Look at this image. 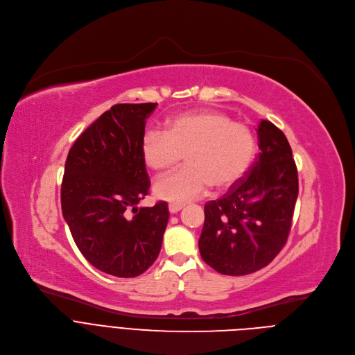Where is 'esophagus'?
<instances>
[{
  "instance_id": "obj_1",
  "label": "esophagus",
  "mask_w": 355,
  "mask_h": 355,
  "mask_svg": "<svg viewBox=\"0 0 355 355\" xmlns=\"http://www.w3.org/2000/svg\"><path fill=\"white\" fill-rule=\"evenodd\" d=\"M182 208H184V204H181V202H171V204H168V211L171 214L180 212Z\"/></svg>"
}]
</instances>
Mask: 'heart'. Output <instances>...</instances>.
Returning a JSON list of instances; mask_svg holds the SVG:
<instances>
[{
    "label": "heart",
    "instance_id": "b5f03b06",
    "mask_svg": "<svg viewBox=\"0 0 355 355\" xmlns=\"http://www.w3.org/2000/svg\"><path fill=\"white\" fill-rule=\"evenodd\" d=\"M144 164L159 174L187 166L156 182V193L167 200H187L209 187L223 191L234 185L256 156L252 130L229 115L202 110L175 115L166 122V132L148 129L140 143Z\"/></svg>",
    "mask_w": 355,
    "mask_h": 355
}]
</instances>
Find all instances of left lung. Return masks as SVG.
I'll list each match as a JSON object with an SVG mask.
<instances>
[{
	"label": "left lung",
	"instance_id": "obj_1",
	"mask_svg": "<svg viewBox=\"0 0 355 355\" xmlns=\"http://www.w3.org/2000/svg\"><path fill=\"white\" fill-rule=\"evenodd\" d=\"M260 153L234 185L205 205L200 257L223 275H247L268 266L285 245L297 198L291 146L270 121L257 129Z\"/></svg>",
	"mask_w": 355,
	"mask_h": 355
}]
</instances>
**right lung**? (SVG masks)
I'll return each mask as SVG.
<instances>
[{"mask_svg": "<svg viewBox=\"0 0 355 355\" xmlns=\"http://www.w3.org/2000/svg\"><path fill=\"white\" fill-rule=\"evenodd\" d=\"M156 107L114 105L78 136L66 160L63 218L85 260L119 278L137 277L156 261L170 216L163 200L137 208L150 188L140 143Z\"/></svg>", "mask_w": 355, "mask_h": 355, "instance_id": "right-lung-1", "label": "right lung"}]
</instances>
